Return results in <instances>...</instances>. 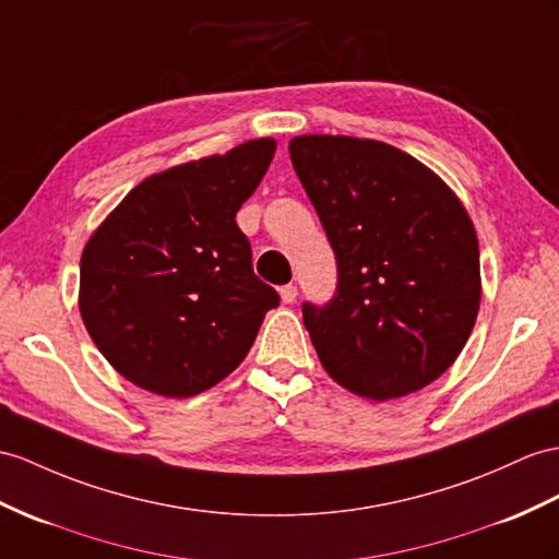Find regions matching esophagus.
<instances>
[{
  "instance_id": "1",
  "label": "esophagus",
  "mask_w": 559,
  "mask_h": 559,
  "mask_svg": "<svg viewBox=\"0 0 559 559\" xmlns=\"http://www.w3.org/2000/svg\"><path fill=\"white\" fill-rule=\"evenodd\" d=\"M280 296H282V304H294L298 296V289L294 287V284H284V287L280 289Z\"/></svg>"
}]
</instances>
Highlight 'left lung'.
<instances>
[{"instance_id":"8db88e82","label":"left lung","mask_w":559,"mask_h":559,"mask_svg":"<svg viewBox=\"0 0 559 559\" xmlns=\"http://www.w3.org/2000/svg\"><path fill=\"white\" fill-rule=\"evenodd\" d=\"M289 156L336 258L334 296L304 304L324 370L372 401L431 384L479 310L467 211L427 166L384 142L304 134Z\"/></svg>"}]
</instances>
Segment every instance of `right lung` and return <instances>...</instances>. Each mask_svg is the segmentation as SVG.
Returning a JSON list of instances; mask_svg holds the SVG:
<instances>
[{
    "label": "right lung",
    "mask_w": 559,
    "mask_h": 559,
    "mask_svg": "<svg viewBox=\"0 0 559 559\" xmlns=\"http://www.w3.org/2000/svg\"><path fill=\"white\" fill-rule=\"evenodd\" d=\"M275 140L146 177L92 235L80 261V316L116 370L189 399L247 358L280 294L255 277L237 225Z\"/></svg>",
    "instance_id": "obj_1"
}]
</instances>
